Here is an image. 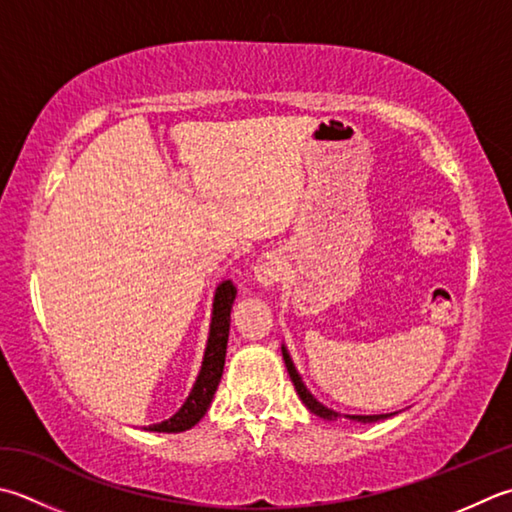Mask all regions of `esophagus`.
Listing matches in <instances>:
<instances>
[{"label":"esophagus","instance_id":"34e87169","mask_svg":"<svg viewBox=\"0 0 512 512\" xmlns=\"http://www.w3.org/2000/svg\"><path fill=\"white\" fill-rule=\"evenodd\" d=\"M255 275H257V279H259V284H264V286H270V284H275L277 279H279V264L275 262L273 257H262L257 262V266H255Z\"/></svg>","mask_w":512,"mask_h":512}]
</instances>
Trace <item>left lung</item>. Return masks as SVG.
<instances>
[{
  "label": "left lung",
  "mask_w": 512,
  "mask_h": 512,
  "mask_svg": "<svg viewBox=\"0 0 512 512\" xmlns=\"http://www.w3.org/2000/svg\"><path fill=\"white\" fill-rule=\"evenodd\" d=\"M282 353H284V362H286V368H288V375H290V379H293V384H295V388H297V395L302 397V402L306 404V408L310 410V413H315V415L324 417V419H337L339 415L335 413V410H330V408H326L324 404H319L317 399L308 393V388L304 386L302 377L297 375V370H295L293 362H290V357H288L284 346H282ZM384 417H388V415H350V419H353V422H362V424L379 422V419H384Z\"/></svg>",
  "instance_id": "1"
}]
</instances>
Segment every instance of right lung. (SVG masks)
<instances>
[{
	"mask_svg": "<svg viewBox=\"0 0 512 512\" xmlns=\"http://www.w3.org/2000/svg\"><path fill=\"white\" fill-rule=\"evenodd\" d=\"M237 295V288L233 282L219 284L215 293V304H213V322H210V335H208V346L206 355L202 362V370H199V377L190 390L188 399L184 406L177 410V413L166 419L162 424L148 426L146 430H153V433H182V430L193 428L199 419L206 415V410L213 402V395L219 386V379L224 373V359H226V344H228V328H230V308H233Z\"/></svg>",
	"mask_w": 512,
	"mask_h": 512,
	"instance_id": "obj_1",
	"label": "right lung"
}]
</instances>
